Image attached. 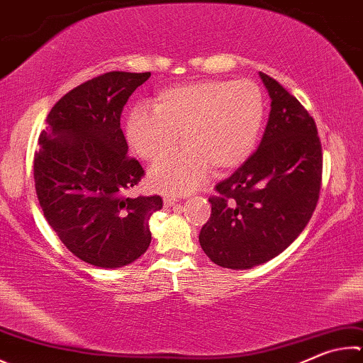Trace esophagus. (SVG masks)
<instances>
[{
  "label": "esophagus",
  "instance_id": "esophagus-1",
  "mask_svg": "<svg viewBox=\"0 0 363 363\" xmlns=\"http://www.w3.org/2000/svg\"><path fill=\"white\" fill-rule=\"evenodd\" d=\"M176 203H177V199H174V196H164V199H163L164 208H171V206H173V204H176Z\"/></svg>",
  "mask_w": 363,
  "mask_h": 363
}]
</instances>
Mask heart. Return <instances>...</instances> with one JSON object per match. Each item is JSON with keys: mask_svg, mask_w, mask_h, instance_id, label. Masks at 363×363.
<instances>
[{"mask_svg": "<svg viewBox=\"0 0 363 363\" xmlns=\"http://www.w3.org/2000/svg\"><path fill=\"white\" fill-rule=\"evenodd\" d=\"M265 96L250 79H208L162 90L146 108L131 111L127 138L141 159L159 162L150 184L162 192L189 194L200 187L209 169L227 173L245 163L259 140Z\"/></svg>", "mask_w": 363, "mask_h": 363, "instance_id": "1", "label": "heart"}]
</instances>
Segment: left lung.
Returning <instances> with one entry per match:
<instances>
[{
  "label": "left lung",
  "instance_id": "left-lung-1",
  "mask_svg": "<svg viewBox=\"0 0 363 363\" xmlns=\"http://www.w3.org/2000/svg\"><path fill=\"white\" fill-rule=\"evenodd\" d=\"M272 98L259 149L216 186L200 245L216 265L249 269L279 255L311 219L322 181L314 118L294 95L259 72Z\"/></svg>",
  "mask_w": 363,
  "mask_h": 363
}]
</instances>
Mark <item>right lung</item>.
<instances>
[{"label":"right lung","instance_id":"1","mask_svg":"<svg viewBox=\"0 0 363 363\" xmlns=\"http://www.w3.org/2000/svg\"><path fill=\"white\" fill-rule=\"evenodd\" d=\"M150 72L113 71L77 85L45 118L35 187L45 220L77 259L100 268L135 262L150 245L159 195L127 199L144 176L121 128L130 95Z\"/></svg>","mask_w":363,"mask_h":363}]
</instances>
